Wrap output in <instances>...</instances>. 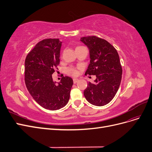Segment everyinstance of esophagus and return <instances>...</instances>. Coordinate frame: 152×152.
Segmentation results:
<instances>
[{"label": "esophagus", "instance_id": "34e87169", "mask_svg": "<svg viewBox=\"0 0 152 152\" xmlns=\"http://www.w3.org/2000/svg\"><path fill=\"white\" fill-rule=\"evenodd\" d=\"M73 83H74V84H76L77 83V82H78V81H79V79H73Z\"/></svg>", "mask_w": 152, "mask_h": 152}]
</instances>
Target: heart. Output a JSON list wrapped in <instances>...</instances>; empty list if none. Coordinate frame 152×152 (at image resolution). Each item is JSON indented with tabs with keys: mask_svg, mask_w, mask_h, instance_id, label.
<instances>
[{
	"mask_svg": "<svg viewBox=\"0 0 152 152\" xmlns=\"http://www.w3.org/2000/svg\"><path fill=\"white\" fill-rule=\"evenodd\" d=\"M81 48V47H77L76 48ZM66 73L72 76H77L78 75V73H79V72H78V71L76 70V69L72 68H69L66 69Z\"/></svg>",
	"mask_w": 152,
	"mask_h": 152,
	"instance_id": "1",
	"label": "heart"
}]
</instances>
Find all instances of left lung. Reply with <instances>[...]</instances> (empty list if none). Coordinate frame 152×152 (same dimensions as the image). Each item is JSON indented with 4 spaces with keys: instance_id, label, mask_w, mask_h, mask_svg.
Here are the masks:
<instances>
[{
    "instance_id": "1",
    "label": "left lung",
    "mask_w": 152,
    "mask_h": 152,
    "mask_svg": "<svg viewBox=\"0 0 152 152\" xmlns=\"http://www.w3.org/2000/svg\"><path fill=\"white\" fill-rule=\"evenodd\" d=\"M88 48L90 63L85 75H96L94 83H87L84 94L91 104L102 107L110 103L120 86L122 70L118 54L107 40L96 36L81 37Z\"/></svg>"
}]
</instances>
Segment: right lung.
Instances as JSON below:
<instances>
[{
    "label": "right lung",
    "mask_w": 152,
    "mask_h": 152,
    "mask_svg": "<svg viewBox=\"0 0 152 152\" xmlns=\"http://www.w3.org/2000/svg\"><path fill=\"white\" fill-rule=\"evenodd\" d=\"M62 42L58 39L40 41L25 59V80L26 88L35 102L49 110H59L68 103L73 84L70 77L59 82L52 75L59 64Z\"/></svg>",
    "instance_id": "1"
}]
</instances>
